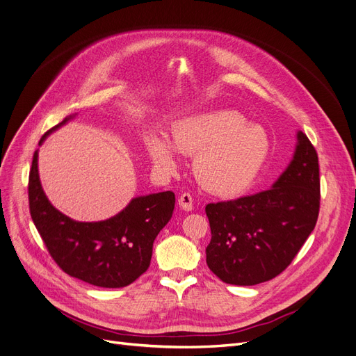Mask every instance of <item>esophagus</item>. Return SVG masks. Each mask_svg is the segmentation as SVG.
Segmentation results:
<instances>
[{"label": "esophagus", "mask_w": 356, "mask_h": 356, "mask_svg": "<svg viewBox=\"0 0 356 356\" xmlns=\"http://www.w3.org/2000/svg\"><path fill=\"white\" fill-rule=\"evenodd\" d=\"M179 205L184 209V211H192L193 208V197L191 193L184 192L179 196Z\"/></svg>", "instance_id": "34e87169"}]
</instances>
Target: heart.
<instances>
[{
	"label": "heart",
	"mask_w": 356,
	"mask_h": 356,
	"mask_svg": "<svg viewBox=\"0 0 356 356\" xmlns=\"http://www.w3.org/2000/svg\"><path fill=\"white\" fill-rule=\"evenodd\" d=\"M173 146L159 135L147 138L152 161L165 172L177 167V148L196 156L193 172L202 186L221 196L237 195L252 186L269 154L264 128L247 125L233 111H215L183 119L172 131Z\"/></svg>",
	"instance_id": "obj_1"
}]
</instances>
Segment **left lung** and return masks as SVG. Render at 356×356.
Listing matches in <instances>:
<instances>
[{"label": "left lung", "mask_w": 356, "mask_h": 356, "mask_svg": "<svg viewBox=\"0 0 356 356\" xmlns=\"http://www.w3.org/2000/svg\"><path fill=\"white\" fill-rule=\"evenodd\" d=\"M318 211L317 151L307 135L298 132L293 159L272 189L207 205L208 268L231 285L273 280L298 254L316 227Z\"/></svg>", "instance_id": "obj_1"}]
</instances>
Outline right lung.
<instances>
[{
    "label": "right lung",
    "mask_w": 356,
    "mask_h": 356,
    "mask_svg": "<svg viewBox=\"0 0 356 356\" xmlns=\"http://www.w3.org/2000/svg\"><path fill=\"white\" fill-rule=\"evenodd\" d=\"M59 125L46 132L39 144ZM27 192L30 216L55 264L70 276L102 288L127 286L148 269L152 243L172 218L176 202L175 193L167 191L132 199L111 220L72 221L55 209L43 193L38 151L33 154Z\"/></svg>",
    "instance_id": "right-lung-1"
}]
</instances>
